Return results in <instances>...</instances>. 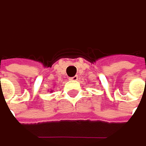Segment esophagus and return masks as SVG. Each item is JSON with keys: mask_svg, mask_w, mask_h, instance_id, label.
Returning a JSON list of instances; mask_svg holds the SVG:
<instances>
[{"mask_svg": "<svg viewBox=\"0 0 146 146\" xmlns=\"http://www.w3.org/2000/svg\"><path fill=\"white\" fill-rule=\"evenodd\" d=\"M70 80H71V81H76L78 80V76H75L73 77H70L69 78Z\"/></svg>", "mask_w": 146, "mask_h": 146, "instance_id": "esophagus-1", "label": "esophagus"}]
</instances>
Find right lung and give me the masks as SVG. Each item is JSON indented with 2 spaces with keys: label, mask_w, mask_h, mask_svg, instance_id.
Segmentation results:
<instances>
[{
  "label": "right lung",
  "mask_w": 146,
  "mask_h": 146,
  "mask_svg": "<svg viewBox=\"0 0 146 146\" xmlns=\"http://www.w3.org/2000/svg\"><path fill=\"white\" fill-rule=\"evenodd\" d=\"M50 92H53V90H51V91Z\"/></svg>",
  "instance_id": "1"
}]
</instances>
